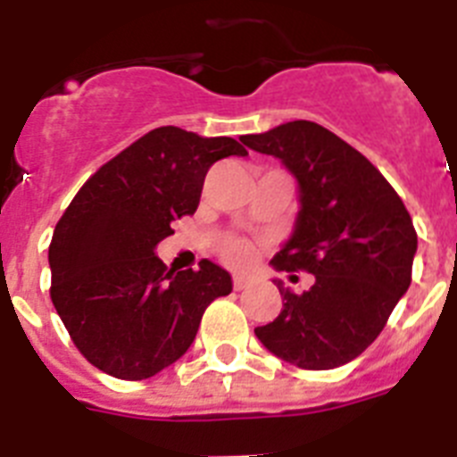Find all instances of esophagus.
Segmentation results:
<instances>
[{
	"label": "esophagus",
	"mask_w": 457,
	"mask_h": 457,
	"mask_svg": "<svg viewBox=\"0 0 457 457\" xmlns=\"http://www.w3.org/2000/svg\"><path fill=\"white\" fill-rule=\"evenodd\" d=\"M247 286H249L247 277H242V274H236V277H233V288H236V290H245Z\"/></svg>",
	"instance_id": "esophagus-1"
}]
</instances>
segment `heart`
I'll use <instances>...</instances> for the list:
<instances>
[{
	"mask_svg": "<svg viewBox=\"0 0 457 457\" xmlns=\"http://www.w3.org/2000/svg\"><path fill=\"white\" fill-rule=\"evenodd\" d=\"M220 253L226 263L236 265V268H245V265L252 261L253 249H252V245L245 240V237L228 236L220 242Z\"/></svg>",
	"mask_w": 457,
	"mask_h": 457,
	"instance_id": "b5f03b06",
	"label": "heart"
}]
</instances>
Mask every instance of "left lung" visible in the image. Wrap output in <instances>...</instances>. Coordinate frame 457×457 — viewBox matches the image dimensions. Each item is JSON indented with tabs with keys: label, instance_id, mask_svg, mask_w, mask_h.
<instances>
[{
	"label": "left lung",
	"instance_id": "8db88e82",
	"mask_svg": "<svg viewBox=\"0 0 457 457\" xmlns=\"http://www.w3.org/2000/svg\"><path fill=\"white\" fill-rule=\"evenodd\" d=\"M242 141L278 157L300 183L295 233L272 265L316 277L302 295L277 281L284 309L253 332L300 369L348 364L379 337L410 288L417 253L410 212L357 148L313 120H290Z\"/></svg>",
	"mask_w": 457,
	"mask_h": 457
}]
</instances>
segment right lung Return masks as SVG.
<instances>
[{"instance_id": "add662e5", "label": "right lung", "mask_w": 457, "mask_h": 457, "mask_svg": "<svg viewBox=\"0 0 457 457\" xmlns=\"http://www.w3.org/2000/svg\"><path fill=\"white\" fill-rule=\"evenodd\" d=\"M245 157L231 137L155 128L79 187L50 242V297L88 364L146 379L183 357L208 304L231 293V274L208 258L167 270L157 242L194 215L217 160Z\"/></svg>"}]
</instances>
